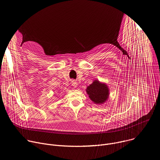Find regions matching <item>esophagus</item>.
<instances>
[{"mask_svg":"<svg viewBox=\"0 0 160 160\" xmlns=\"http://www.w3.org/2000/svg\"><path fill=\"white\" fill-rule=\"evenodd\" d=\"M72 85L74 87H77V82H76V81H74V80H73L72 82Z\"/></svg>","mask_w":160,"mask_h":160,"instance_id":"34e87169","label":"esophagus"}]
</instances>
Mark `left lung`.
Wrapping results in <instances>:
<instances>
[{
    "label": "left lung",
    "mask_w": 160,
    "mask_h": 160,
    "mask_svg": "<svg viewBox=\"0 0 160 160\" xmlns=\"http://www.w3.org/2000/svg\"><path fill=\"white\" fill-rule=\"evenodd\" d=\"M86 91L91 101L95 104H103L109 98V90L108 85L99 80H94L87 87Z\"/></svg>",
    "instance_id": "left-lung-1"
}]
</instances>
